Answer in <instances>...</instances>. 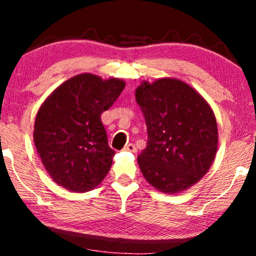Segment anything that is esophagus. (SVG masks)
Masks as SVG:
<instances>
[{"label": "esophagus", "instance_id": "esophagus-1", "mask_svg": "<svg viewBox=\"0 0 256 256\" xmlns=\"http://www.w3.org/2000/svg\"><path fill=\"white\" fill-rule=\"evenodd\" d=\"M124 150L131 152H137V148H136V146L134 144V143H128V144H126L124 146Z\"/></svg>", "mask_w": 256, "mask_h": 256}]
</instances>
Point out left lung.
I'll list each match as a JSON object with an SVG mask.
<instances>
[{"mask_svg":"<svg viewBox=\"0 0 256 256\" xmlns=\"http://www.w3.org/2000/svg\"><path fill=\"white\" fill-rule=\"evenodd\" d=\"M134 98L144 116L148 142L138 155L143 177L161 192L189 189L212 166L218 126L210 104L177 78L142 82Z\"/></svg>","mask_w":256,"mask_h":256,"instance_id":"left-lung-1","label":"left lung"}]
</instances>
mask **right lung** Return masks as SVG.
Masks as SVG:
<instances>
[{"instance_id": "right-lung-1", "label": "right lung", "mask_w": 256, "mask_h": 256, "mask_svg": "<svg viewBox=\"0 0 256 256\" xmlns=\"http://www.w3.org/2000/svg\"><path fill=\"white\" fill-rule=\"evenodd\" d=\"M119 78L80 73L58 85L37 112L34 142L44 168L58 185L86 192L104 180L112 167L101 114L125 88Z\"/></svg>"}]
</instances>
